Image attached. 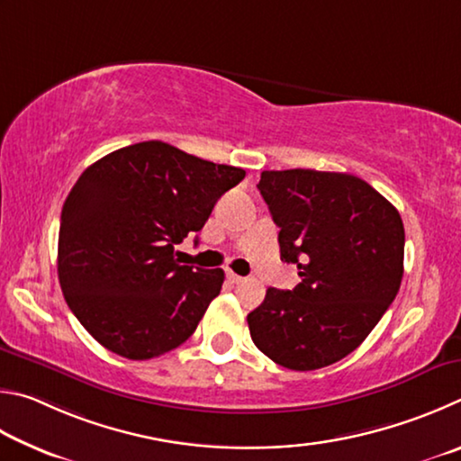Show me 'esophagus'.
<instances>
[{
    "mask_svg": "<svg viewBox=\"0 0 461 461\" xmlns=\"http://www.w3.org/2000/svg\"><path fill=\"white\" fill-rule=\"evenodd\" d=\"M226 279H229L230 284H243V281H245V277H240V276H237V273H232V271H226Z\"/></svg>",
    "mask_w": 461,
    "mask_h": 461,
    "instance_id": "34e87169",
    "label": "esophagus"
}]
</instances>
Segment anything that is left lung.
<instances>
[{"instance_id": "obj_1", "label": "left lung", "mask_w": 461, "mask_h": 461, "mask_svg": "<svg viewBox=\"0 0 461 461\" xmlns=\"http://www.w3.org/2000/svg\"><path fill=\"white\" fill-rule=\"evenodd\" d=\"M279 226L281 261L302 284L269 287L247 316L257 348L289 370L348 357L389 310L402 279L399 210L352 174L281 169L257 184Z\"/></svg>"}]
</instances>
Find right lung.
Wrapping results in <instances>:
<instances>
[{"label": "right lung", "instance_id": "1", "mask_svg": "<svg viewBox=\"0 0 461 461\" xmlns=\"http://www.w3.org/2000/svg\"><path fill=\"white\" fill-rule=\"evenodd\" d=\"M245 169L164 141L127 145L88 166L62 206L59 279L70 312L104 348L149 360L194 334L224 271L177 265Z\"/></svg>", "mask_w": 461, "mask_h": 461}]
</instances>
